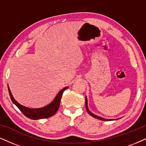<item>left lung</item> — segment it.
<instances>
[{"instance_id":"left-lung-1","label":"left lung","mask_w":146,"mask_h":146,"mask_svg":"<svg viewBox=\"0 0 146 146\" xmlns=\"http://www.w3.org/2000/svg\"><path fill=\"white\" fill-rule=\"evenodd\" d=\"M86 110H87L89 114L90 115H92V117H95V118L100 119H101V120H104V121L115 120V119H105V118H103V117H100V116H98V115H96L94 114L93 113H92L91 111L89 110V109H88V100H87V98H86ZM118 119H119V118H118Z\"/></svg>"}]
</instances>
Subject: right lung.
<instances>
[{
  "instance_id": "add662e5",
  "label": "right lung",
  "mask_w": 146,
  "mask_h": 146,
  "mask_svg": "<svg viewBox=\"0 0 146 146\" xmlns=\"http://www.w3.org/2000/svg\"><path fill=\"white\" fill-rule=\"evenodd\" d=\"M68 88V86H66L62 89L56 97L54 98L52 101L49 104H48L46 106L39 108H30L24 106L19 104L16 100L14 98L13 94H12L11 90L9 88V86H8V89H9V92L10 97H11V100L13 102L14 104H15L18 107L20 110L23 113V114L32 119H39L42 118H48L54 115L56 111L58 110L60 104V100L62 96V94L64 91Z\"/></svg>"
}]
</instances>
